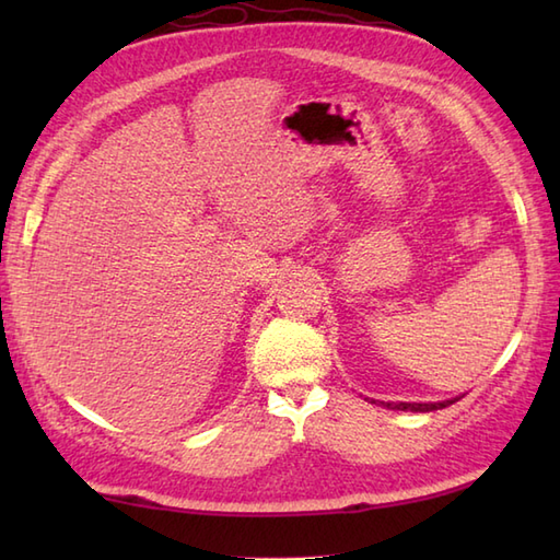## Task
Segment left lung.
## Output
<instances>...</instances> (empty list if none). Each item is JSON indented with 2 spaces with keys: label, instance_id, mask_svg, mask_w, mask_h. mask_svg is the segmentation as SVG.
<instances>
[{
  "label": "left lung",
  "instance_id": "1",
  "mask_svg": "<svg viewBox=\"0 0 560 560\" xmlns=\"http://www.w3.org/2000/svg\"><path fill=\"white\" fill-rule=\"evenodd\" d=\"M452 401H455V399L438 401V404H407V401L395 404V401H389V404H385V407H387V409H399V411H438V409L450 407Z\"/></svg>",
  "mask_w": 560,
  "mask_h": 560
}]
</instances>
